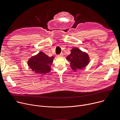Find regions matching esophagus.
Instances as JSON below:
<instances>
[{
  "instance_id": "1",
  "label": "esophagus",
  "mask_w": 120,
  "mask_h": 120,
  "mask_svg": "<svg viewBox=\"0 0 120 120\" xmlns=\"http://www.w3.org/2000/svg\"><path fill=\"white\" fill-rule=\"evenodd\" d=\"M63 53H61L60 54H59L57 56V57H63Z\"/></svg>"
}]
</instances>
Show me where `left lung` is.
I'll use <instances>...</instances> for the list:
<instances>
[{"mask_svg": "<svg viewBox=\"0 0 120 120\" xmlns=\"http://www.w3.org/2000/svg\"><path fill=\"white\" fill-rule=\"evenodd\" d=\"M71 52L66 59L70 63L72 70L76 71L77 70H81L89 64L90 57L86 52L82 51L77 48H73Z\"/></svg>", "mask_w": 120, "mask_h": 120, "instance_id": "8db88e82", "label": "left lung"}]
</instances>
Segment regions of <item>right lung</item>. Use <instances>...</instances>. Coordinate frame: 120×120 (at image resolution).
I'll return each mask as SVG.
<instances>
[{
    "mask_svg": "<svg viewBox=\"0 0 120 120\" xmlns=\"http://www.w3.org/2000/svg\"><path fill=\"white\" fill-rule=\"evenodd\" d=\"M54 57H49L43 52H40L31 57L28 61V65L32 71L36 73L45 74L51 71Z\"/></svg>",
    "mask_w": 120,
    "mask_h": 120,
    "instance_id": "add662e5",
    "label": "right lung"
}]
</instances>
